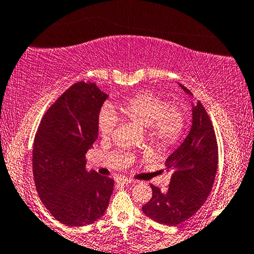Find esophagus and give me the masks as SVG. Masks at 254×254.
<instances>
[{
	"mask_svg": "<svg viewBox=\"0 0 254 254\" xmlns=\"http://www.w3.org/2000/svg\"><path fill=\"white\" fill-rule=\"evenodd\" d=\"M117 182H119V183H123V184H132V183H134L135 181L131 180V178H127V177H124V176H121V177L117 178Z\"/></svg>",
	"mask_w": 254,
	"mask_h": 254,
	"instance_id": "34e87169",
	"label": "esophagus"
}]
</instances>
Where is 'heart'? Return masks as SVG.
Returning a JSON list of instances; mask_svg holds the SVG:
<instances>
[{
  "mask_svg": "<svg viewBox=\"0 0 254 254\" xmlns=\"http://www.w3.org/2000/svg\"><path fill=\"white\" fill-rule=\"evenodd\" d=\"M120 113L130 122L147 130L152 144L160 148L169 147L180 140L187 127V114L181 106L171 105L166 98L151 92H142L128 98L119 106ZM117 117L109 106L100 110L98 117L99 133L103 138L113 134Z\"/></svg>",
  "mask_w": 254,
  "mask_h": 254,
  "instance_id": "1",
  "label": "heart"
}]
</instances>
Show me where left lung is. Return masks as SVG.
I'll return each instance as SVG.
<instances>
[{"instance_id": "obj_1", "label": "left lung", "mask_w": 254, "mask_h": 254, "mask_svg": "<svg viewBox=\"0 0 254 254\" xmlns=\"http://www.w3.org/2000/svg\"><path fill=\"white\" fill-rule=\"evenodd\" d=\"M183 88L188 94L192 93ZM219 152L214 127L202 103L192 106V127L180 147L166 161L171 173L169 188L162 192L151 185V200L142 212L156 222L177 226L199 210L212 191L215 180Z\"/></svg>"}]
</instances>
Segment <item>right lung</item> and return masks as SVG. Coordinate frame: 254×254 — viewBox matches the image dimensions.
I'll return each instance as SVG.
<instances>
[{
	"mask_svg": "<svg viewBox=\"0 0 254 254\" xmlns=\"http://www.w3.org/2000/svg\"><path fill=\"white\" fill-rule=\"evenodd\" d=\"M107 98L95 83L73 84L46 112L35 134V188L46 208L65 226L95 222L113 193V178L87 171L85 160L98 138V117Z\"/></svg>",
	"mask_w": 254,
	"mask_h": 254,
	"instance_id": "obj_1",
	"label": "right lung"
}]
</instances>
